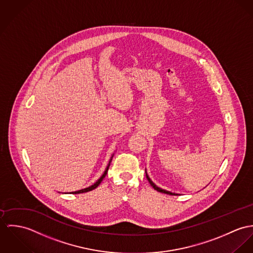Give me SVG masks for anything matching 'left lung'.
<instances>
[{
    "mask_svg": "<svg viewBox=\"0 0 253 253\" xmlns=\"http://www.w3.org/2000/svg\"><path fill=\"white\" fill-rule=\"evenodd\" d=\"M146 175V178L148 179V181H149V183L151 184V186L155 189V190H157L158 192H161V193H165V194H169V195H175L174 193H171V192H169V191H166V190H164V189H161V188H159V187H157L152 181H151V179L148 177V175H147V173L145 174Z\"/></svg>",
    "mask_w": 253,
    "mask_h": 253,
    "instance_id": "left-lung-1",
    "label": "left lung"
}]
</instances>
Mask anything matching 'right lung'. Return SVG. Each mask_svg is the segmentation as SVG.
Returning <instances> with one entry per match:
<instances>
[{
  "label": "right lung",
  "instance_id": "right-lung-1",
  "mask_svg": "<svg viewBox=\"0 0 253 253\" xmlns=\"http://www.w3.org/2000/svg\"><path fill=\"white\" fill-rule=\"evenodd\" d=\"M111 161H112V159H111ZM111 161H110V164H111ZM110 164L108 165V167L106 169V170H105V172L103 173V175L93 184V185H91V186H89V187H87V188H84V189H82V190H79V191H75V192H72V194H80V193H85V192H88V191H91V190H93V189H95V188H97L98 186H99V184L102 182V180L105 178V176H106V174H107V172H108V170H109V168H110Z\"/></svg>",
  "mask_w": 253,
  "mask_h": 253
}]
</instances>
